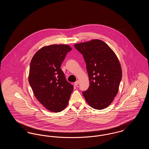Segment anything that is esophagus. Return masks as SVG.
<instances>
[{
    "mask_svg": "<svg viewBox=\"0 0 149 149\" xmlns=\"http://www.w3.org/2000/svg\"><path fill=\"white\" fill-rule=\"evenodd\" d=\"M78 84H79V81L77 80V81H76L74 83V85L77 86V85H78Z\"/></svg>",
    "mask_w": 149,
    "mask_h": 149,
    "instance_id": "obj_1",
    "label": "esophagus"
}]
</instances>
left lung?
<instances>
[{"label": "left lung", "instance_id": "1", "mask_svg": "<svg viewBox=\"0 0 149 149\" xmlns=\"http://www.w3.org/2000/svg\"><path fill=\"white\" fill-rule=\"evenodd\" d=\"M84 57L90 85L83 94L95 109L109 106L116 96L122 79L120 63L113 51L100 40L74 45Z\"/></svg>", "mask_w": 149, "mask_h": 149}]
</instances>
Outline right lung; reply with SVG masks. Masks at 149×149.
I'll return each mask as SVG.
<instances>
[{
	"instance_id": "right-lung-1",
	"label": "right lung",
	"mask_w": 149,
	"mask_h": 149,
	"mask_svg": "<svg viewBox=\"0 0 149 149\" xmlns=\"http://www.w3.org/2000/svg\"><path fill=\"white\" fill-rule=\"evenodd\" d=\"M71 47L66 45L43 47L32 57L29 80L36 98L49 111L59 112L68 106L73 85L66 81L61 65Z\"/></svg>"
}]
</instances>
